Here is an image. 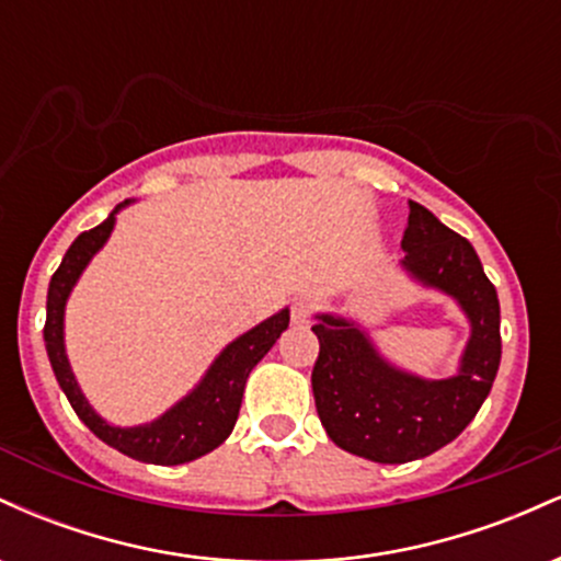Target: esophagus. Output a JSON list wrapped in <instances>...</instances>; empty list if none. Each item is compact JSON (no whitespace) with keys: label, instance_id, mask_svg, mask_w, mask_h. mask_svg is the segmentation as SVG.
I'll use <instances>...</instances> for the list:
<instances>
[{"label":"esophagus","instance_id":"1","mask_svg":"<svg viewBox=\"0 0 561 561\" xmlns=\"http://www.w3.org/2000/svg\"><path fill=\"white\" fill-rule=\"evenodd\" d=\"M289 317H293V324H306L311 319V306L308 300H295L293 308H289Z\"/></svg>","mask_w":561,"mask_h":561}]
</instances>
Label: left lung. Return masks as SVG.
<instances>
[{"mask_svg": "<svg viewBox=\"0 0 561 561\" xmlns=\"http://www.w3.org/2000/svg\"><path fill=\"white\" fill-rule=\"evenodd\" d=\"M401 248L405 272L450 295L472 327L454 377L422 379L398 369L343 317L319 313L311 327L319 337L311 375L319 420L332 443L379 465L424 459L454 440L480 411L501 364L499 295L472 244L409 199Z\"/></svg>", "mask_w": 561, "mask_h": 561, "instance_id": "left-lung-1", "label": "left lung"}]
</instances>
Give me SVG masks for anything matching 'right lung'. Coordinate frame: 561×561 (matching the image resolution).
<instances>
[{
  "label": "right lung",
  "instance_id": "right-lung-1",
  "mask_svg": "<svg viewBox=\"0 0 561 561\" xmlns=\"http://www.w3.org/2000/svg\"><path fill=\"white\" fill-rule=\"evenodd\" d=\"M128 203L131 199L121 203L100 227L81 231L68 248L66 259H62L60 268H57L53 282H49L44 343H47L49 364H53V371L62 392H66L79 420L102 443L131 456V459L147 461V465H186V461H195L199 456L210 454L231 435L237 416H240L244 382H248L253 366L272 351L279 334L287 330L289 311L282 308L272 319L261 321L259 327H253L242 337H237L234 343L224 347L216 362L210 364V369L205 371V377L199 379L197 388L176 405H171L163 416L139 424V427H113V424H107L83 398L79 382H76L73 371H70L66 340H62V321H66V302L70 289L79 282L81 272L94 259L96 250L111 237L115 214Z\"/></svg>",
  "mask_w": 561,
  "mask_h": 561
}]
</instances>
